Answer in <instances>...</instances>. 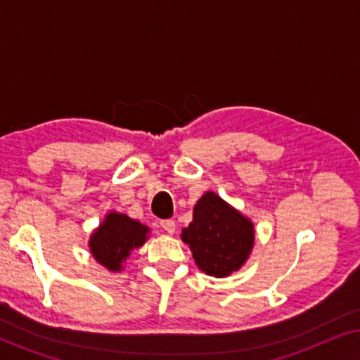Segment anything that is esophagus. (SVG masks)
<instances>
[{
    "label": "esophagus",
    "mask_w": 360,
    "mask_h": 360,
    "mask_svg": "<svg viewBox=\"0 0 360 360\" xmlns=\"http://www.w3.org/2000/svg\"><path fill=\"white\" fill-rule=\"evenodd\" d=\"M160 226H162V229L165 231V233H169V234L175 233V221L174 219L160 221Z\"/></svg>",
    "instance_id": "1"
}]
</instances>
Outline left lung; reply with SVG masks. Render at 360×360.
Here are the masks:
<instances>
[{
	"instance_id": "1",
	"label": "left lung",
	"mask_w": 360,
	"mask_h": 360,
	"mask_svg": "<svg viewBox=\"0 0 360 360\" xmlns=\"http://www.w3.org/2000/svg\"><path fill=\"white\" fill-rule=\"evenodd\" d=\"M193 259L205 274L228 277L249 257L254 245V226L239 211L213 191L201 196L193 210V221L181 231Z\"/></svg>"
}]
</instances>
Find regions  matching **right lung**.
Listing matches in <instances>:
<instances>
[{
  "label": "right lung",
  "mask_w": 360,
  "mask_h": 360,
  "mask_svg": "<svg viewBox=\"0 0 360 360\" xmlns=\"http://www.w3.org/2000/svg\"><path fill=\"white\" fill-rule=\"evenodd\" d=\"M149 229L126 214L110 213L105 223L90 238V250L108 270H121V264L131 252L146 243Z\"/></svg>",
  "instance_id": "obj_1"
}]
</instances>
